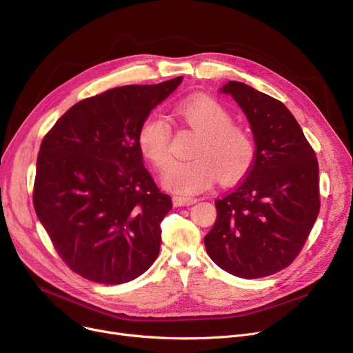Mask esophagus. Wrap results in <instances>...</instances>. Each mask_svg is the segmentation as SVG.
<instances>
[{
  "label": "esophagus",
  "instance_id": "34e87169",
  "mask_svg": "<svg viewBox=\"0 0 353 353\" xmlns=\"http://www.w3.org/2000/svg\"><path fill=\"white\" fill-rule=\"evenodd\" d=\"M197 203V199L193 197H183V196H174L173 197V205L176 208H181V206H190Z\"/></svg>",
  "mask_w": 353,
  "mask_h": 353
}]
</instances>
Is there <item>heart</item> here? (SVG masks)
<instances>
[{"instance_id": "obj_1", "label": "heart", "mask_w": 353, "mask_h": 353, "mask_svg": "<svg viewBox=\"0 0 353 353\" xmlns=\"http://www.w3.org/2000/svg\"><path fill=\"white\" fill-rule=\"evenodd\" d=\"M177 117L199 134L194 159L173 161L161 174V184L179 194H196L209 189L220 176L221 181L242 177L253 163L254 143L240 125L232 124L229 111L209 97L181 101L176 107ZM144 157L157 167L170 159V128L153 114L141 124L137 136Z\"/></svg>"}]
</instances>
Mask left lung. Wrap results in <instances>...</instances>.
<instances>
[{"mask_svg":"<svg viewBox=\"0 0 353 353\" xmlns=\"http://www.w3.org/2000/svg\"><path fill=\"white\" fill-rule=\"evenodd\" d=\"M220 92L242 108L256 152L246 179L214 201L205 246L220 269L257 279L288 268L302 250L321 209L319 164L283 103L239 81Z\"/></svg>","mask_w":353,"mask_h":353,"instance_id":"left-lung-1","label":"left lung"}]
</instances>
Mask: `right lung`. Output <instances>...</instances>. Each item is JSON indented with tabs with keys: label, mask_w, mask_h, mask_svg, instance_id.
Instances as JSON below:
<instances>
[{
	"label": "right lung",
	"mask_w": 353,
	"mask_h": 353,
	"mask_svg": "<svg viewBox=\"0 0 353 353\" xmlns=\"http://www.w3.org/2000/svg\"><path fill=\"white\" fill-rule=\"evenodd\" d=\"M181 80L81 100L43 139L35 213L67 266L91 282H130L159 256L160 223L173 205L144 167L137 136Z\"/></svg>",
	"instance_id": "1"
}]
</instances>
